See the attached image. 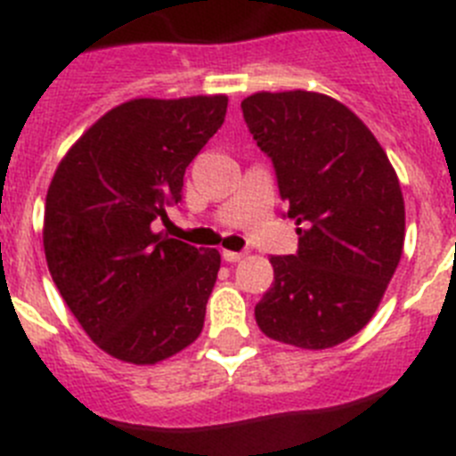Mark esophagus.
Listing matches in <instances>:
<instances>
[{
    "instance_id": "34e87169",
    "label": "esophagus",
    "mask_w": 456,
    "mask_h": 456,
    "mask_svg": "<svg viewBox=\"0 0 456 456\" xmlns=\"http://www.w3.org/2000/svg\"><path fill=\"white\" fill-rule=\"evenodd\" d=\"M224 256L225 263H240L241 257H244V253H237V251H224L221 253Z\"/></svg>"
}]
</instances>
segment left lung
I'll return each mask as SVG.
<instances>
[{"label":"left lung","mask_w":456,"mask_h":456,"mask_svg":"<svg viewBox=\"0 0 456 456\" xmlns=\"http://www.w3.org/2000/svg\"><path fill=\"white\" fill-rule=\"evenodd\" d=\"M299 251L273 256V283L256 305L267 338L329 349L377 313L404 248V199L368 125L324 93H253L241 102Z\"/></svg>","instance_id":"obj_1"}]
</instances>
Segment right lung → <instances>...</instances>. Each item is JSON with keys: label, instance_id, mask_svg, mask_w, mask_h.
<instances>
[{"label": "right lung", "instance_id": "obj_1", "mask_svg": "<svg viewBox=\"0 0 456 456\" xmlns=\"http://www.w3.org/2000/svg\"><path fill=\"white\" fill-rule=\"evenodd\" d=\"M225 109V95L118 104L79 136L47 189L52 281L86 336L125 363H159L203 331L219 251L152 224L183 200L184 171Z\"/></svg>", "mask_w": 456, "mask_h": 456}]
</instances>
